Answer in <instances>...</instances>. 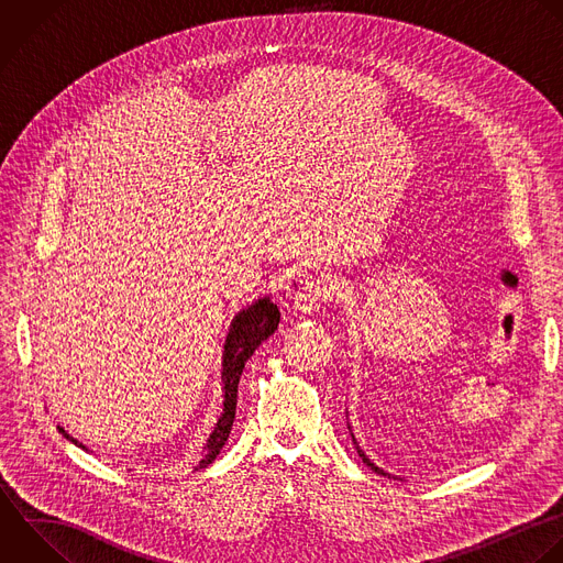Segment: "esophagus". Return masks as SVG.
Masks as SVG:
<instances>
[{"label":"esophagus","mask_w":563,"mask_h":563,"mask_svg":"<svg viewBox=\"0 0 563 563\" xmlns=\"http://www.w3.org/2000/svg\"><path fill=\"white\" fill-rule=\"evenodd\" d=\"M328 299H332V282L325 277H317L301 286L295 295V310L301 314L317 312Z\"/></svg>","instance_id":"obj_1"}]
</instances>
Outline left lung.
<instances>
[{
  "label": "left lung",
  "mask_w": 563,
  "mask_h": 563,
  "mask_svg": "<svg viewBox=\"0 0 563 563\" xmlns=\"http://www.w3.org/2000/svg\"><path fill=\"white\" fill-rule=\"evenodd\" d=\"M352 440H354V435H352ZM354 444H356V440H354ZM356 449H358V444H356ZM358 455L363 457V462H365V464H367L372 471H376V473H380V475H387V477H389V473H385V471H383V468H378L374 462H369V457H367V455H365L361 449H358Z\"/></svg>",
  "instance_id": "1"
}]
</instances>
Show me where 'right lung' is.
I'll use <instances>...</instances> for the list:
<instances>
[{"label": "right lung", "instance_id": "add662e5", "mask_svg": "<svg viewBox=\"0 0 563 563\" xmlns=\"http://www.w3.org/2000/svg\"><path fill=\"white\" fill-rule=\"evenodd\" d=\"M279 325V308L277 303H273L268 297L257 299L253 306H249L246 310L238 312L235 319L231 321V330L227 334L224 341V354H222V383H224V409L222 416L218 418L216 429L211 431L207 444L202 446V457L200 462L194 466V471L198 468H207L218 453L222 451L224 442L229 440L233 420H235V405H238V385H240V376L244 369V363L253 356V352L277 330ZM59 431H64L59 427ZM64 435L75 442L77 446L86 449L77 438H73L70 433L64 431ZM88 451V449H86Z\"/></svg>", "mask_w": 563, "mask_h": 563}]
</instances>
